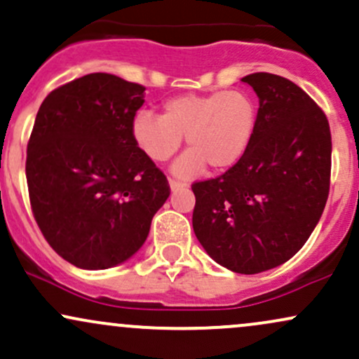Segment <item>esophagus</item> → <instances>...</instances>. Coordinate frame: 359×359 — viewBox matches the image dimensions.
Segmentation results:
<instances>
[{
  "mask_svg": "<svg viewBox=\"0 0 359 359\" xmlns=\"http://www.w3.org/2000/svg\"><path fill=\"white\" fill-rule=\"evenodd\" d=\"M188 183H183V181H178V180H170V188L172 191H178V189H183L187 188Z\"/></svg>",
  "mask_w": 359,
  "mask_h": 359,
  "instance_id": "1",
  "label": "esophagus"
}]
</instances>
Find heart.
Returning a JSON list of instances; mask_svg holds the SVG:
<instances>
[{
  "instance_id": "1",
  "label": "heart",
  "mask_w": 359,
  "mask_h": 359,
  "mask_svg": "<svg viewBox=\"0 0 359 359\" xmlns=\"http://www.w3.org/2000/svg\"><path fill=\"white\" fill-rule=\"evenodd\" d=\"M259 107L245 90H217L178 95L163 105V114L141 112L130 133L139 149L153 161H166L187 136L188 151L172 164V172L191 178L208 164L226 171L245 156L255 136Z\"/></svg>"
}]
</instances>
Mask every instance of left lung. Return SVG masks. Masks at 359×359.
<instances>
[{"mask_svg":"<svg viewBox=\"0 0 359 359\" xmlns=\"http://www.w3.org/2000/svg\"><path fill=\"white\" fill-rule=\"evenodd\" d=\"M259 97L255 136L240 161L191 184L193 230L217 264L259 273L287 262L321 218L331 180V130L323 109L290 80L242 79Z\"/></svg>","mask_w":359,"mask_h":359,"instance_id":"8db88e82","label":"left lung"}]
</instances>
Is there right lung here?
<instances>
[{"mask_svg":"<svg viewBox=\"0 0 359 359\" xmlns=\"http://www.w3.org/2000/svg\"><path fill=\"white\" fill-rule=\"evenodd\" d=\"M144 90L99 72L55 88L38 109L29 203L46 242L75 267L100 271L133 257L171 193L130 133Z\"/></svg>","mask_w":359,"mask_h":359,"instance_id":"1","label":"right lung"}]
</instances>
